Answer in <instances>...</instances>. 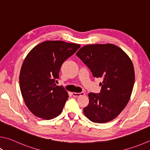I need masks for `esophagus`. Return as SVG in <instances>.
<instances>
[{"label": "esophagus", "mask_w": 150, "mask_h": 150, "mask_svg": "<svg viewBox=\"0 0 150 150\" xmlns=\"http://www.w3.org/2000/svg\"><path fill=\"white\" fill-rule=\"evenodd\" d=\"M85 94L84 92H72V95L74 97H78L80 96H83V95Z\"/></svg>", "instance_id": "obj_1"}]
</instances>
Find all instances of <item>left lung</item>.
Instances as JSON below:
<instances>
[{
	"label": "left lung",
	"instance_id": "8db88e82",
	"mask_svg": "<svg viewBox=\"0 0 150 150\" xmlns=\"http://www.w3.org/2000/svg\"><path fill=\"white\" fill-rule=\"evenodd\" d=\"M91 69L94 77L102 78L99 94L90 92L89 103L83 109L89 120L104 123L117 117L129 102L134 84V69L129 56L117 46H84L76 53Z\"/></svg>",
	"mask_w": 150,
	"mask_h": 150
}]
</instances>
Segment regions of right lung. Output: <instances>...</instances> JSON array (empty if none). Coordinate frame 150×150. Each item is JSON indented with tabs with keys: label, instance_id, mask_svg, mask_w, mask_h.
I'll return each mask as SVG.
<instances>
[{
	"label": "right lung",
	"instance_id": "right-lung-1",
	"mask_svg": "<svg viewBox=\"0 0 150 150\" xmlns=\"http://www.w3.org/2000/svg\"><path fill=\"white\" fill-rule=\"evenodd\" d=\"M80 47L75 43L47 40L27 55L21 68L20 86L25 105L33 115L49 120L62 113L69 96L55 81L64 61Z\"/></svg>",
	"mask_w": 150,
	"mask_h": 150
}]
</instances>
